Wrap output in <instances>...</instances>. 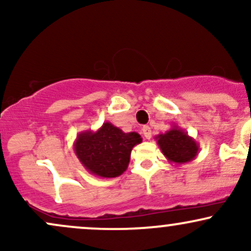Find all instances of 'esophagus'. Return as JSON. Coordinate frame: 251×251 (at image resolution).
<instances>
[{
	"instance_id": "esophagus-1",
	"label": "esophagus",
	"mask_w": 251,
	"mask_h": 251,
	"mask_svg": "<svg viewBox=\"0 0 251 251\" xmlns=\"http://www.w3.org/2000/svg\"><path fill=\"white\" fill-rule=\"evenodd\" d=\"M142 131H143V134H144V137H145L146 139H151L152 131H151V127H150V126H143Z\"/></svg>"
}]
</instances>
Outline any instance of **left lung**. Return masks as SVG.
<instances>
[{
  "instance_id": "obj_1",
  "label": "left lung",
  "mask_w": 251,
  "mask_h": 251,
  "mask_svg": "<svg viewBox=\"0 0 251 251\" xmlns=\"http://www.w3.org/2000/svg\"><path fill=\"white\" fill-rule=\"evenodd\" d=\"M158 146L170 163L181 165L194 160L200 152V145L188 132L174 125L165 133L155 137Z\"/></svg>"
}]
</instances>
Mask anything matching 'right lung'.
I'll return each instance as SVG.
<instances>
[{"label":"right lung","mask_w":251,"mask_h":251,"mask_svg":"<svg viewBox=\"0 0 251 251\" xmlns=\"http://www.w3.org/2000/svg\"><path fill=\"white\" fill-rule=\"evenodd\" d=\"M142 142L137 132L125 133L106 122L97 131L80 132L74 142V152L91 175L114 178L126 171L132 149Z\"/></svg>","instance_id":"right-lung-1"}]
</instances>
